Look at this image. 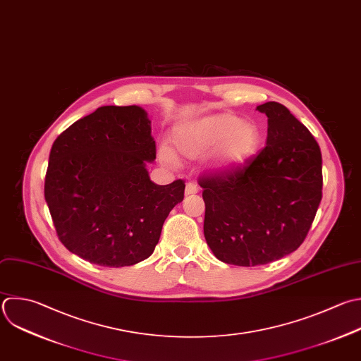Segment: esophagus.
Masks as SVG:
<instances>
[{
  "instance_id": "esophagus-1",
  "label": "esophagus",
  "mask_w": 361,
  "mask_h": 361,
  "mask_svg": "<svg viewBox=\"0 0 361 361\" xmlns=\"http://www.w3.org/2000/svg\"><path fill=\"white\" fill-rule=\"evenodd\" d=\"M197 192H199V188H197L196 183H193V182L186 183V189H185V195H186V196L195 195V193H197Z\"/></svg>"
}]
</instances>
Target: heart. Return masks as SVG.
Returning <instances> with one entry per match:
<instances>
[{
  "instance_id": "obj_1",
  "label": "heart",
  "mask_w": 361,
  "mask_h": 361,
  "mask_svg": "<svg viewBox=\"0 0 361 361\" xmlns=\"http://www.w3.org/2000/svg\"><path fill=\"white\" fill-rule=\"evenodd\" d=\"M259 128L231 113L210 114L197 120L178 124L173 128V142L186 157L195 158L217 148L214 166L221 172L241 168L255 155L261 145ZM159 157L169 165L176 164L172 149L162 145Z\"/></svg>"
}]
</instances>
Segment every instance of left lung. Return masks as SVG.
Here are the masks:
<instances>
[{
	"label": "left lung",
	"instance_id": "obj_1",
	"mask_svg": "<svg viewBox=\"0 0 361 361\" xmlns=\"http://www.w3.org/2000/svg\"><path fill=\"white\" fill-rule=\"evenodd\" d=\"M267 147L244 168L202 178L204 238L216 258L240 267L264 265L293 252L322 200V154L290 111L268 102Z\"/></svg>",
	"mask_w": 361,
	"mask_h": 361
}]
</instances>
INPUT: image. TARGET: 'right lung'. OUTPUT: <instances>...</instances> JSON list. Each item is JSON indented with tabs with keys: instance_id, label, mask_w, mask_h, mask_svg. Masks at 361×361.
<instances>
[{
	"instance_id": "1",
	"label": "right lung",
	"mask_w": 361,
	"mask_h": 361,
	"mask_svg": "<svg viewBox=\"0 0 361 361\" xmlns=\"http://www.w3.org/2000/svg\"><path fill=\"white\" fill-rule=\"evenodd\" d=\"M155 157L151 121L138 106L99 107L55 140L45 200L71 252L114 268L154 252L165 219L185 193L182 179H149L147 164Z\"/></svg>"
}]
</instances>
